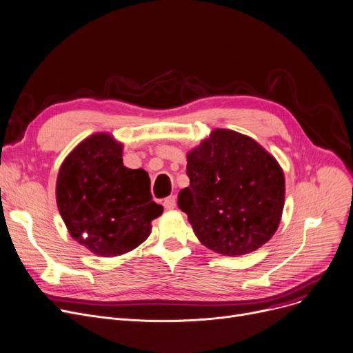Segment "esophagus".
<instances>
[{
  "label": "esophagus",
  "mask_w": 353,
  "mask_h": 353,
  "mask_svg": "<svg viewBox=\"0 0 353 353\" xmlns=\"http://www.w3.org/2000/svg\"><path fill=\"white\" fill-rule=\"evenodd\" d=\"M175 205H176V199H175L174 195H170V196H166V198L163 199V207H165V210H174Z\"/></svg>",
  "instance_id": "esophagus-1"
}]
</instances>
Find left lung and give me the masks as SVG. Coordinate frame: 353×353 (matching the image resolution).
<instances>
[{"label": "left lung", "instance_id": "obj_1", "mask_svg": "<svg viewBox=\"0 0 353 353\" xmlns=\"http://www.w3.org/2000/svg\"><path fill=\"white\" fill-rule=\"evenodd\" d=\"M190 187L178 194L198 240L224 256L256 251L273 237L284 205V175L256 141L216 129L188 154Z\"/></svg>", "mask_w": 353, "mask_h": 353}]
</instances>
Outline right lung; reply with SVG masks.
Wrapping results in <instances>:
<instances>
[{"mask_svg":"<svg viewBox=\"0 0 353 353\" xmlns=\"http://www.w3.org/2000/svg\"><path fill=\"white\" fill-rule=\"evenodd\" d=\"M56 198L70 236L102 257L142 244L163 211L152 201L148 174L123 166L122 145L106 133L85 139L65 158Z\"/></svg>","mask_w":353,"mask_h":353,"instance_id":"add662e5","label":"right lung"}]
</instances>
